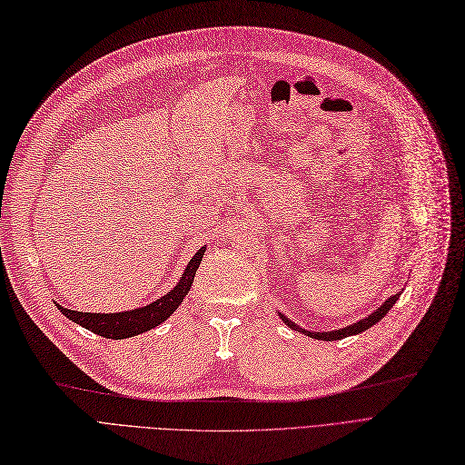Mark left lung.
<instances>
[{"instance_id": "left-lung-1", "label": "left lung", "mask_w": 465, "mask_h": 465, "mask_svg": "<svg viewBox=\"0 0 465 465\" xmlns=\"http://www.w3.org/2000/svg\"><path fill=\"white\" fill-rule=\"evenodd\" d=\"M399 295H401V293L389 297V299H387L380 308H377V311H373L368 318L360 320V322H356V323H352V325H347V328H342V330H333V331H322V333H320V331H306V330L299 328V325H295L289 318H285L282 312H278V316L289 325V328H293V330H297V331H301V333H304V335H308V337L320 339V341H339V339H345V337H349V335L362 333V331L370 330L371 325H375L380 320H383L385 314H389V311L394 306V302L399 301Z\"/></svg>"}]
</instances>
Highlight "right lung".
<instances>
[{
	"label": "right lung",
	"mask_w": 465,
	"mask_h": 465,
	"mask_svg": "<svg viewBox=\"0 0 465 465\" xmlns=\"http://www.w3.org/2000/svg\"><path fill=\"white\" fill-rule=\"evenodd\" d=\"M206 247H201L192 261H189L187 268L182 273V280L178 285L168 291V293L154 302L135 308V311H126V312H114V314H97V312H78V311H68V308H63L61 304L55 302V306L64 314L68 320H73L74 323L82 325V328L90 330L95 335H101L105 339H126L145 333L153 328H157L166 318L172 316V312L182 304L183 297L189 293L192 289L195 272L203 261Z\"/></svg>",
	"instance_id": "right-lung-1"
}]
</instances>
